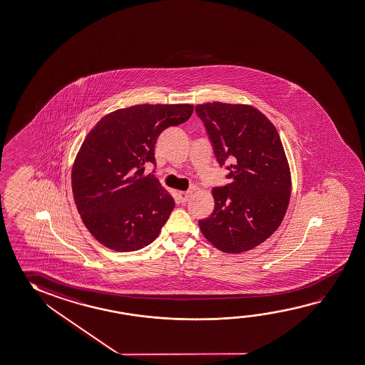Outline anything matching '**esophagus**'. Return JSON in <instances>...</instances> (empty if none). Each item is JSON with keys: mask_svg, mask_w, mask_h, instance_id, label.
I'll return each instance as SVG.
<instances>
[{"mask_svg": "<svg viewBox=\"0 0 365 365\" xmlns=\"http://www.w3.org/2000/svg\"><path fill=\"white\" fill-rule=\"evenodd\" d=\"M191 194H192L191 191H181V192L179 194L180 202H187V200H189V197H191Z\"/></svg>", "mask_w": 365, "mask_h": 365, "instance_id": "esophagus-1", "label": "esophagus"}]
</instances>
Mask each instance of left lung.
<instances>
[{
	"instance_id": "1",
	"label": "left lung",
	"mask_w": 365,
	"mask_h": 365,
	"mask_svg": "<svg viewBox=\"0 0 365 365\" xmlns=\"http://www.w3.org/2000/svg\"><path fill=\"white\" fill-rule=\"evenodd\" d=\"M231 182L213 187L215 210L199 220L215 247L240 254L278 230L289 204V163L277 128L254 106L207 103L195 106Z\"/></svg>"
}]
</instances>
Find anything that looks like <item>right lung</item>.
<instances>
[{"instance_id":"right-lung-1","label":"right lung","mask_w":365,"mask_h":365,"mask_svg":"<svg viewBox=\"0 0 365 365\" xmlns=\"http://www.w3.org/2000/svg\"><path fill=\"white\" fill-rule=\"evenodd\" d=\"M190 104L134 105L105 115L87 134L72 168L76 207L105 247L130 252L153 242L175 208L174 197L147 163L166 128L185 123Z\"/></svg>"}]
</instances>
